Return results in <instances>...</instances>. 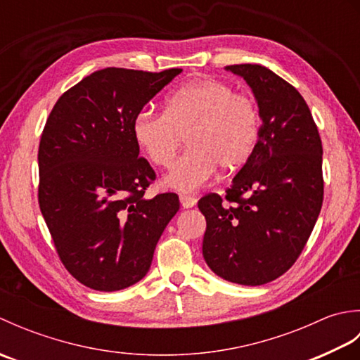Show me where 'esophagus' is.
I'll use <instances>...</instances> for the list:
<instances>
[{
  "instance_id": "esophagus-1",
  "label": "esophagus",
  "mask_w": 360,
  "mask_h": 360,
  "mask_svg": "<svg viewBox=\"0 0 360 360\" xmlns=\"http://www.w3.org/2000/svg\"><path fill=\"white\" fill-rule=\"evenodd\" d=\"M179 201H181L182 207H184V209H192L193 205H196V198L190 196V195H181Z\"/></svg>"
}]
</instances>
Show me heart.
<instances>
[{"mask_svg":"<svg viewBox=\"0 0 360 360\" xmlns=\"http://www.w3.org/2000/svg\"><path fill=\"white\" fill-rule=\"evenodd\" d=\"M262 127L257 101L235 93L217 79L188 83L167 97L164 112L142 110L133 120L136 143L156 167H168L184 136L188 150L165 176V186L195 192L215 176L218 167L232 172L254 153Z\"/></svg>","mask_w":360,"mask_h":360,"instance_id":"heart-1","label":"heart"}]
</instances>
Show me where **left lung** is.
Masks as SVG:
<instances>
[{
  "mask_svg": "<svg viewBox=\"0 0 360 360\" xmlns=\"http://www.w3.org/2000/svg\"><path fill=\"white\" fill-rule=\"evenodd\" d=\"M248 82L257 98L259 137L226 196H202V255L227 281L259 286L292 266L323 202L322 141L298 91L262 65L226 68Z\"/></svg>",
  "mask_w": 360,
  "mask_h": 360,
  "instance_id": "obj_1",
  "label": "left lung"
}]
</instances>
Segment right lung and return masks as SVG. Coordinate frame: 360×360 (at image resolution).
<instances>
[{
    "instance_id": "right-lung-1",
    "label": "right lung",
    "mask_w": 360,
    "mask_h": 360,
    "mask_svg": "<svg viewBox=\"0 0 360 360\" xmlns=\"http://www.w3.org/2000/svg\"><path fill=\"white\" fill-rule=\"evenodd\" d=\"M181 72L105 68L60 96L46 120L38 204L63 266L91 289L142 280L179 210L176 193L143 196L156 173L139 158L133 120Z\"/></svg>"
}]
</instances>
